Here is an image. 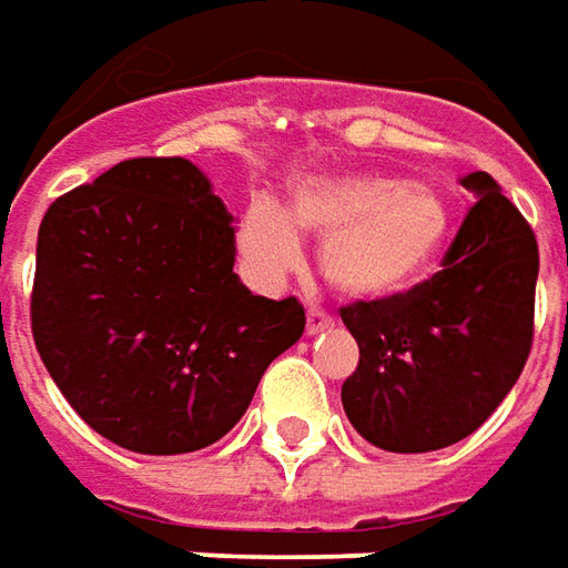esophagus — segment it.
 I'll return each instance as SVG.
<instances>
[{"instance_id":"obj_1","label":"esophagus","mask_w":568,"mask_h":568,"mask_svg":"<svg viewBox=\"0 0 568 568\" xmlns=\"http://www.w3.org/2000/svg\"><path fill=\"white\" fill-rule=\"evenodd\" d=\"M328 328H332V318L325 316V313H318V310H310V313H306V335H310V338H316V335L328 332Z\"/></svg>"}]
</instances>
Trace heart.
Returning <instances> with one entry per match:
<instances>
[{"instance_id": "obj_1", "label": "heart", "mask_w": 568, "mask_h": 568, "mask_svg": "<svg viewBox=\"0 0 568 568\" xmlns=\"http://www.w3.org/2000/svg\"><path fill=\"white\" fill-rule=\"evenodd\" d=\"M318 236V268L351 303H395L420 291L448 246L452 211L436 189L379 173L300 180L287 205L243 211L236 243L258 281H277L303 258L300 236Z\"/></svg>"}]
</instances>
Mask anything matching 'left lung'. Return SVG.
<instances>
[{"label":"left lung","instance_id":"obj_1","mask_svg":"<svg viewBox=\"0 0 568 568\" xmlns=\"http://www.w3.org/2000/svg\"><path fill=\"white\" fill-rule=\"evenodd\" d=\"M474 205L420 291L354 303L341 318L361 344L341 385L347 420L385 452H436L470 436L513 392L535 335L537 240L490 173L462 176Z\"/></svg>","mask_w":568,"mask_h":568}]
</instances>
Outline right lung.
Instances as JSON below:
<instances>
[{
  "instance_id": "add662e5",
  "label": "right lung",
  "mask_w": 568,
  "mask_h": 568,
  "mask_svg": "<svg viewBox=\"0 0 568 568\" xmlns=\"http://www.w3.org/2000/svg\"><path fill=\"white\" fill-rule=\"evenodd\" d=\"M233 214L186 158H135L55 199L37 233L31 328L78 417L142 455L217 443L294 347V296L233 274Z\"/></svg>"
}]
</instances>
